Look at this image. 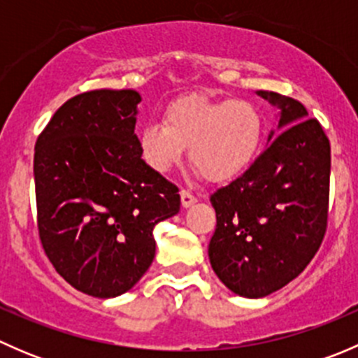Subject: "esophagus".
<instances>
[{
	"instance_id": "34e87169",
	"label": "esophagus",
	"mask_w": 358,
	"mask_h": 358,
	"mask_svg": "<svg viewBox=\"0 0 358 358\" xmlns=\"http://www.w3.org/2000/svg\"><path fill=\"white\" fill-rule=\"evenodd\" d=\"M180 197H182V206H183V208H190V206L196 204V202H197V197L194 196V194L190 192V190H182V192H180Z\"/></svg>"
}]
</instances>
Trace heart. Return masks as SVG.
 <instances>
[{
  "mask_svg": "<svg viewBox=\"0 0 358 358\" xmlns=\"http://www.w3.org/2000/svg\"><path fill=\"white\" fill-rule=\"evenodd\" d=\"M262 136V114L251 102L187 96L166 109L162 122L140 129L138 145L145 164L159 175L171 171L189 147L196 171L223 182L251 164Z\"/></svg>",
  "mask_w": 358,
  "mask_h": 358,
  "instance_id": "1",
  "label": "heart"
}]
</instances>
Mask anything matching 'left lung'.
<instances>
[{"mask_svg":"<svg viewBox=\"0 0 358 358\" xmlns=\"http://www.w3.org/2000/svg\"><path fill=\"white\" fill-rule=\"evenodd\" d=\"M279 109L262 156L209 201L216 229L208 255L218 279L243 298H263L305 270L324 239L331 145L298 100L256 92Z\"/></svg>","mask_w":358,"mask_h":358,"instance_id":"left-lung-1","label":"left lung"}]
</instances>
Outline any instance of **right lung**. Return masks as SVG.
<instances>
[{"mask_svg":"<svg viewBox=\"0 0 358 358\" xmlns=\"http://www.w3.org/2000/svg\"><path fill=\"white\" fill-rule=\"evenodd\" d=\"M140 102L135 90L72 96L34 147L39 239L57 272L95 298L142 279L156 255L154 227L180 211L178 189L140 154Z\"/></svg>","mask_w":358,"mask_h":358,"instance_id":"add662e5","label":"right lung"}]
</instances>
